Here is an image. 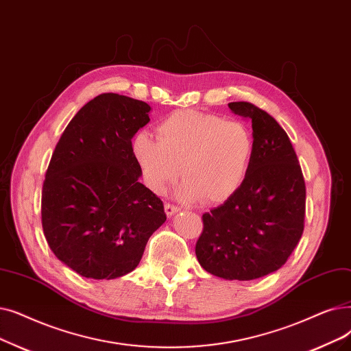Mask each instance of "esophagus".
<instances>
[{
  "label": "esophagus",
  "instance_id": "obj_1",
  "mask_svg": "<svg viewBox=\"0 0 351 351\" xmlns=\"http://www.w3.org/2000/svg\"><path fill=\"white\" fill-rule=\"evenodd\" d=\"M178 210H179V208L175 206V205H172V204H166V205H165V212H166L167 217L175 215V213H176Z\"/></svg>",
  "mask_w": 351,
  "mask_h": 351
}]
</instances>
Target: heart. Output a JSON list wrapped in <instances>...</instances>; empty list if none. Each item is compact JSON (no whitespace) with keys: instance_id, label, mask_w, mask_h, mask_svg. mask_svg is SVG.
I'll list each match as a JSON object with an SVG mask.
<instances>
[{"instance_id":"1","label":"heart","mask_w":351,"mask_h":351,"mask_svg":"<svg viewBox=\"0 0 351 351\" xmlns=\"http://www.w3.org/2000/svg\"><path fill=\"white\" fill-rule=\"evenodd\" d=\"M158 141L146 132L134 136L132 154L145 184L163 193L179 178L184 201L218 205L230 199L245 180L252 158L250 129L212 113L179 110L156 128Z\"/></svg>"}]
</instances>
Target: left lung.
I'll return each instance as SVG.
<instances>
[{
    "label": "left lung",
    "mask_w": 351,
    "mask_h": 351,
    "mask_svg": "<svg viewBox=\"0 0 351 351\" xmlns=\"http://www.w3.org/2000/svg\"><path fill=\"white\" fill-rule=\"evenodd\" d=\"M228 106L252 121V158L238 192L202 215L195 254L213 276L250 281L280 269L297 247L306 218V182L276 119L248 101Z\"/></svg>",
    "instance_id": "left-lung-1"
}]
</instances>
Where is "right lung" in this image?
I'll use <instances>...</instances> for the list:
<instances>
[{
  "label": "right lung",
  "mask_w": 351,
  "mask_h": 351,
  "mask_svg": "<svg viewBox=\"0 0 351 351\" xmlns=\"http://www.w3.org/2000/svg\"><path fill=\"white\" fill-rule=\"evenodd\" d=\"M149 112L142 100L99 95L56 145L43 184V231L54 255L82 277L132 272L166 221L160 197L139 182L132 154V138L149 123Z\"/></svg>",
  "instance_id": "right-lung-1"
}]
</instances>
